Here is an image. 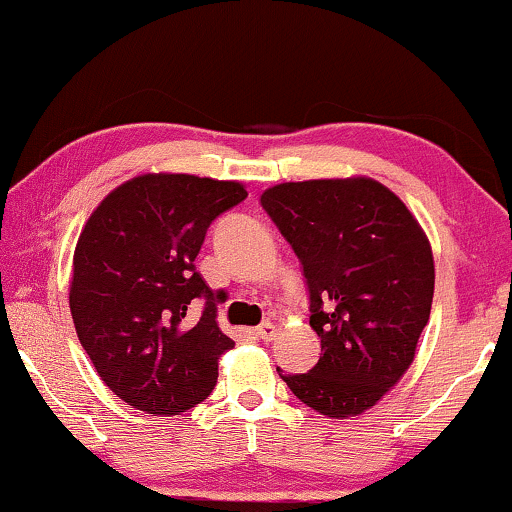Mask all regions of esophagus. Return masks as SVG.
I'll return each mask as SVG.
<instances>
[{"instance_id":"esophagus-1","label":"esophagus","mask_w":512,"mask_h":512,"mask_svg":"<svg viewBox=\"0 0 512 512\" xmlns=\"http://www.w3.org/2000/svg\"><path fill=\"white\" fill-rule=\"evenodd\" d=\"M275 333H277V328H275V324H270V321H263V324L256 328V335H258V338H261V340H265V342L275 338Z\"/></svg>"}]
</instances>
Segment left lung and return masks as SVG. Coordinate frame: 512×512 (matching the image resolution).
Here are the masks:
<instances>
[{"mask_svg":"<svg viewBox=\"0 0 512 512\" xmlns=\"http://www.w3.org/2000/svg\"><path fill=\"white\" fill-rule=\"evenodd\" d=\"M261 205L303 263L321 338L310 373H277L319 415H361L415 361L436 284L429 237L370 177L286 181L263 191Z\"/></svg>","mask_w":512,"mask_h":512,"instance_id":"8db88e82","label":"left lung"}]
</instances>
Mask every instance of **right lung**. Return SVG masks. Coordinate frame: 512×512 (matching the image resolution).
Listing matches in <instances>:
<instances>
[{"label": "right lung", "instance_id": "obj_1", "mask_svg": "<svg viewBox=\"0 0 512 512\" xmlns=\"http://www.w3.org/2000/svg\"><path fill=\"white\" fill-rule=\"evenodd\" d=\"M247 198L240 181L139 174L114 188L74 249L69 310L97 375L153 417L186 412L212 394L235 345L216 324L214 293L195 256L216 216ZM195 297L200 320L188 318Z\"/></svg>", "mask_w": 512, "mask_h": 512}]
</instances>
